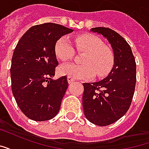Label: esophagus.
Segmentation results:
<instances>
[{"label": "esophagus", "instance_id": "obj_1", "mask_svg": "<svg viewBox=\"0 0 149 149\" xmlns=\"http://www.w3.org/2000/svg\"><path fill=\"white\" fill-rule=\"evenodd\" d=\"M67 80H68V82L69 84H71V83H72V82L75 81L74 79L72 77H67Z\"/></svg>", "mask_w": 149, "mask_h": 149}]
</instances>
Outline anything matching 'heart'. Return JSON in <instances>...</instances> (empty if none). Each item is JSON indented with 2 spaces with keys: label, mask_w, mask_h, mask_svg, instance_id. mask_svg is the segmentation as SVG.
<instances>
[{
  "label": "heart",
  "mask_w": 149,
  "mask_h": 149,
  "mask_svg": "<svg viewBox=\"0 0 149 149\" xmlns=\"http://www.w3.org/2000/svg\"><path fill=\"white\" fill-rule=\"evenodd\" d=\"M74 47L78 52H84L82 64L67 63L58 68L59 74L73 79H89L94 75L102 78L109 75L114 65V54L109 48L104 46L99 37L84 34L76 37ZM56 56L61 61H67L74 55V48L68 37H60L54 46Z\"/></svg>",
  "instance_id": "obj_1"
}]
</instances>
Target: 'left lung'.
<instances>
[{
  "instance_id": "obj_1",
  "label": "left lung",
  "mask_w": 149,
  "mask_h": 149,
  "mask_svg": "<svg viewBox=\"0 0 149 149\" xmlns=\"http://www.w3.org/2000/svg\"><path fill=\"white\" fill-rule=\"evenodd\" d=\"M90 31L108 40L114 54V65L103 80L83 84V109L88 120L98 126H106L121 118L131 105L136 82V65L131 47L120 34L104 27L93 28Z\"/></svg>"
}]
</instances>
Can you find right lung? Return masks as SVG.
<instances>
[{
	"label": "right lung",
	"instance_id": "obj_1",
	"mask_svg": "<svg viewBox=\"0 0 149 149\" xmlns=\"http://www.w3.org/2000/svg\"><path fill=\"white\" fill-rule=\"evenodd\" d=\"M72 32L61 24L45 23L31 27L18 41L10 68L12 91L28 118L45 121L58 113L68 84L66 76L52 79L58 65L54 46Z\"/></svg>",
	"mask_w": 149,
	"mask_h": 149
}]
</instances>
